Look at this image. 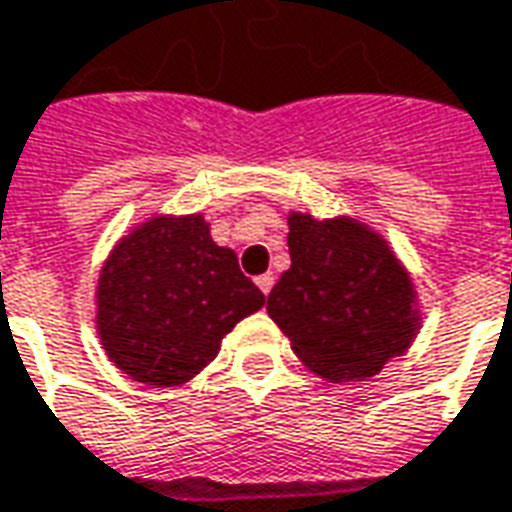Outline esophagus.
I'll return each instance as SVG.
<instances>
[{"label": "esophagus", "instance_id": "1", "mask_svg": "<svg viewBox=\"0 0 512 512\" xmlns=\"http://www.w3.org/2000/svg\"><path fill=\"white\" fill-rule=\"evenodd\" d=\"M256 284H259V290H262L264 296H270V290H273V284H276V276H273V273H262V276L256 279Z\"/></svg>", "mask_w": 512, "mask_h": 512}]
</instances>
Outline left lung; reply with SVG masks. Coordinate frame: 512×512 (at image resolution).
<instances>
[{"mask_svg":"<svg viewBox=\"0 0 512 512\" xmlns=\"http://www.w3.org/2000/svg\"><path fill=\"white\" fill-rule=\"evenodd\" d=\"M290 270L267 312L293 352L329 383L377 375L417 329V293L383 236L358 219L287 216Z\"/></svg>","mask_w":512,"mask_h":512,"instance_id":"obj_1","label":"left lung"}]
</instances>
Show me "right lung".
I'll list each match as a JSON object with an SVG mask.
<instances>
[{"instance_id":"add662e5","label":"right lung","mask_w":512,"mask_h":512,"mask_svg":"<svg viewBox=\"0 0 512 512\" xmlns=\"http://www.w3.org/2000/svg\"><path fill=\"white\" fill-rule=\"evenodd\" d=\"M95 298L109 360L149 386L200 375L222 338L264 304L200 214L152 216L126 233L104 262Z\"/></svg>"}]
</instances>
